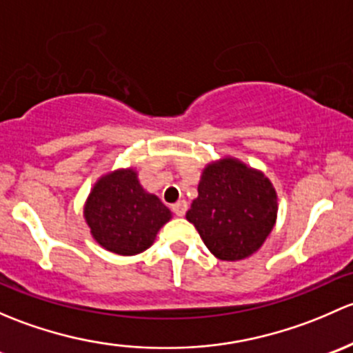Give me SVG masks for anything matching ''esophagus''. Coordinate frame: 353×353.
Segmentation results:
<instances>
[{
    "instance_id": "1",
    "label": "esophagus",
    "mask_w": 353,
    "mask_h": 353,
    "mask_svg": "<svg viewBox=\"0 0 353 353\" xmlns=\"http://www.w3.org/2000/svg\"><path fill=\"white\" fill-rule=\"evenodd\" d=\"M187 209H188V203L185 201H178L176 203H173V205H172L173 214H176V216H180V217L185 216Z\"/></svg>"
}]
</instances>
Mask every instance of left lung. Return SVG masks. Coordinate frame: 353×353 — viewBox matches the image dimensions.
Wrapping results in <instances>:
<instances>
[{"mask_svg": "<svg viewBox=\"0 0 353 353\" xmlns=\"http://www.w3.org/2000/svg\"><path fill=\"white\" fill-rule=\"evenodd\" d=\"M275 217L277 195L268 178L231 158L203 170L199 197L187 212L207 248L231 261L255 253Z\"/></svg>", "mask_w": 353, "mask_h": 353, "instance_id": "obj_1", "label": "left lung"}]
</instances>
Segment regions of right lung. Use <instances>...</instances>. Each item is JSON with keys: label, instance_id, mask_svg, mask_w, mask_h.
Masks as SVG:
<instances>
[{"label": "right lung", "instance_id": "right-lung-1", "mask_svg": "<svg viewBox=\"0 0 353 353\" xmlns=\"http://www.w3.org/2000/svg\"><path fill=\"white\" fill-rule=\"evenodd\" d=\"M85 217L93 238L105 250L137 255L150 248L172 212L141 187L136 172L119 170L98 180L86 202Z\"/></svg>", "mask_w": 353, "mask_h": 353}]
</instances>
